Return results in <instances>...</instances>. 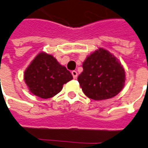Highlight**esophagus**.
Masks as SVG:
<instances>
[{"label":"esophagus","mask_w":148,"mask_h":148,"mask_svg":"<svg viewBox=\"0 0 148 148\" xmlns=\"http://www.w3.org/2000/svg\"><path fill=\"white\" fill-rule=\"evenodd\" d=\"M71 74L73 75V78L75 79V78H77L78 77V73H77V71H75V70H73L72 72H71Z\"/></svg>","instance_id":"obj_1"}]
</instances>
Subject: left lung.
Segmentation results:
<instances>
[{
    "label": "left lung",
    "instance_id": "left-lung-1",
    "mask_svg": "<svg viewBox=\"0 0 148 148\" xmlns=\"http://www.w3.org/2000/svg\"><path fill=\"white\" fill-rule=\"evenodd\" d=\"M82 68L78 81L83 93L90 99H110L124 87V68L117 58L106 49L99 48L91 53L83 61Z\"/></svg>",
    "mask_w": 148,
    "mask_h": 148
}]
</instances>
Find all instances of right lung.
<instances>
[{
  "instance_id": "add662e5",
  "label": "right lung",
  "mask_w": 148,
  "mask_h": 148,
  "mask_svg": "<svg viewBox=\"0 0 148 148\" xmlns=\"http://www.w3.org/2000/svg\"><path fill=\"white\" fill-rule=\"evenodd\" d=\"M72 79L70 71L53 56L45 52L39 53L24 72V80L29 91L43 99L58 94L63 85Z\"/></svg>"
}]
</instances>
